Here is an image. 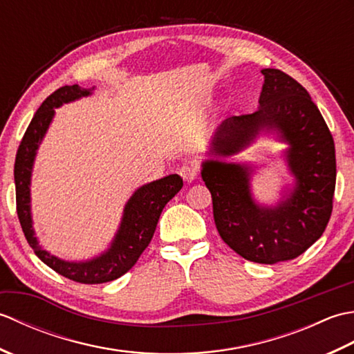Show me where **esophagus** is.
I'll use <instances>...</instances> for the list:
<instances>
[{
	"instance_id": "34e87169",
	"label": "esophagus",
	"mask_w": 354,
	"mask_h": 354,
	"mask_svg": "<svg viewBox=\"0 0 354 354\" xmlns=\"http://www.w3.org/2000/svg\"><path fill=\"white\" fill-rule=\"evenodd\" d=\"M179 175L183 176V179L185 183H193L194 179L198 178V175H199V169H198V165L196 164H193V162H187V164H184L181 169H179Z\"/></svg>"
}]
</instances>
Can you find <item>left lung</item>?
<instances>
[{
	"mask_svg": "<svg viewBox=\"0 0 354 354\" xmlns=\"http://www.w3.org/2000/svg\"><path fill=\"white\" fill-rule=\"evenodd\" d=\"M260 108L225 120L213 140V153L232 155L261 127L278 129L289 141L288 160L297 189L277 208L251 199L245 165L207 161L202 179L212 193L219 236L243 259L275 265L306 252L326 231L336 185L335 141L326 120L303 85L280 70H261Z\"/></svg>",
	"mask_w": 354,
	"mask_h": 354,
	"instance_id": "1",
	"label": "left lung"
}]
</instances>
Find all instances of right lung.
<instances>
[{"instance_id":"1","label":"right lung","mask_w":354,"mask_h":354,"mask_svg":"<svg viewBox=\"0 0 354 354\" xmlns=\"http://www.w3.org/2000/svg\"><path fill=\"white\" fill-rule=\"evenodd\" d=\"M94 89V88H93ZM91 88H80L79 85L62 86L50 94L36 111L32 122L22 137L17 158H15V189H17V213L22 232L32 246L35 254L45 265L50 266L57 274L70 278L73 281L84 284H100L115 280L127 270L132 269L138 261L140 255L145 252L150 240L153 237L156 223L165 204L183 189V178L169 175L158 181L142 185L135 192L124 208L122 227L112 243L111 250L86 263H70L53 257L47 251L37 245L33 236L32 216H30V175L37 145L42 140L45 131L51 122L55 109L62 103L76 100L82 95H88Z\"/></svg>"}]
</instances>
